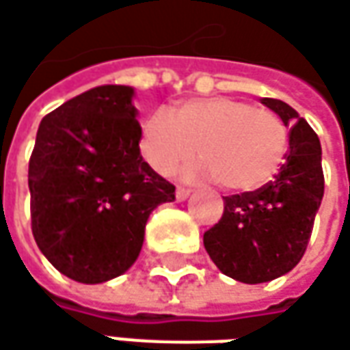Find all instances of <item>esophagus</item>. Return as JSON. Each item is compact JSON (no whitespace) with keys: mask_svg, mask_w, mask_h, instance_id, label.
I'll return each instance as SVG.
<instances>
[{"mask_svg":"<svg viewBox=\"0 0 350 350\" xmlns=\"http://www.w3.org/2000/svg\"><path fill=\"white\" fill-rule=\"evenodd\" d=\"M189 193H191V189H187V187H178V189H176V199H178V201H184V199L189 198Z\"/></svg>","mask_w":350,"mask_h":350,"instance_id":"obj_1","label":"esophagus"}]
</instances>
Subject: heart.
<instances>
[{"mask_svg": "<svg viewBox=\"0 0 350 350\" xmlns=\"http://www.w3.org/2000/svg\"><path fill=\"white\" fill-rule=\"evenodd\" d=\"M139 149L163 176L174 174L199 152L203 161L186 168V176L213 178L228 191H252L283 166L288 126L277 112L246 100L191 98L174 112H152L141 129Z\"/></svg>", "mask_w": 350, "mask_h": 350, "instance_id": "b5f03b06", "label": "heart"}]
</instances>
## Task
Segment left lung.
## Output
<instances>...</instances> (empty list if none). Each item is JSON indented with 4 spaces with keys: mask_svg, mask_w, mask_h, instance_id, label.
<instances>
[{
    "mask_svg": "<svg viewBox=\"0 0 350 350\" xmlns=\"http://www.w3.org/2000/svg\"><path fill=\"white\" fill-rule=\"evenodd\" d=\"M261 103L291 124L279 174L256 191L226 196L221 221L203 234L215 265L240 283L258 284L288 273L302 259L323 198L321 145L295 108Z\"/></svg>",
    "mask_w": 350,
    "mask_h": 350,
    "instance_id": "1",
    "label": "left lung"
}]
</instances>
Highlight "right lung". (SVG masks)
<instances>
[{
	"label": "right lung",
	"instance_id": "add662e5",
	"mask_svg": "<svg viewBox=\"0 0 350 350\" xmlns=\"http://www.w3.org/2000/svg\"><path fill=\"white\" fill-rule=\"evenodd\" d=\"M133 89L103 85L40 122L29 161L32 234L46 259L77 283L126 273L154 207L176 187L143 161Z\"/></svg>",
	"mask_w": 350,
	"mask_h": 350
}]
</instances>
